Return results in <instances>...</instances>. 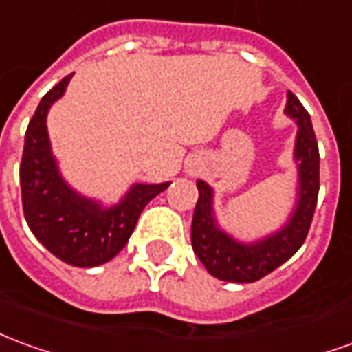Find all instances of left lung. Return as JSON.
<instances>
[{
	"label": "left lung",
	"instance_id": "1",
	"mask_svg": "<svg viewBox=\"0 0 352 352\" xmlns=\"http://www.w3.org/2000/svg\"><path fill=\"white\" fill-rule=\"evenodd\" d=\"M284 114L297 124L294 162L297 168L296 206L287 221L274 232L242 242L225 228L215 217V190L198 179V204L192 217V250L211 276L225 282H255L278 269L303 245L313 223L318 188H320V156L314 137L311 116L292 91H287Z\"/></svg>",
	"mask_w": 352,
	"mask_h": 352
}]
</instances>
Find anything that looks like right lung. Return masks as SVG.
Instances as JSON below:
<instances>
[{
    "mask_svg": "<svg viewBox=\"0 0 352 352\" xmlns=\"http://www.w3.org/2000/svg\"><path fill=\"white\" fill-rule=\"evenodd\" d=\"M72 74L43 95L34 112L21 162L22 208L28 227L41 244L72 267H99L122 252L144 206L168 183H135L114 206L87 198L66 183L51 151L49 108L65 95Z\"/></svg>",
    "mask_w": 352,
    "mask_h": 352,
    "instance_id": "right-lung-1",
    "label": "right lung"
}]
</instances>
